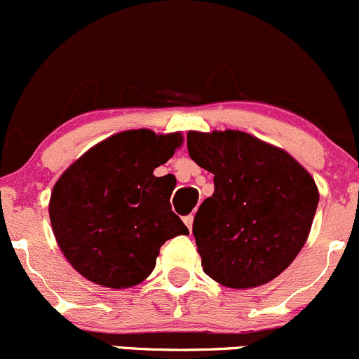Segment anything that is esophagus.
I'll use <instances>...</instances> for the list:
<instances>
[{
    "label": "esophagus",
    "instance_id": "obj_1",
    "mask_svg": "<svg viewBox=\"0 0 359 359\" xmlns=\"http://www.w3.org/2000/svg\"><path fill=\"white\" fill-rule=\"evenodd\" d=\"M192 220H194V217L192 215H187V217H184V224L187 225V229L192 230Z\"/></svg>",
    "mask_w": 359,
    "mask_h": 359
}]
</instances>
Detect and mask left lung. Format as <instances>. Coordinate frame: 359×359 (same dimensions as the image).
<instances>
[{"instance_id":"8db88e82","label":"left lung","mask_w":359,"mask_h":359,"mask_svg":"<svg viewBox=\"0 0 359 359\" xmlns=\"http://www.w3.org/2000/svg\"><path fill=\"white\" fill-rule=\"evenodd\" d=\"M187 151L215 175L213 196L192 224L205 273L232 289L273 280L306 243L320 198L315 180L246 132H189Z\"/></svg>"}]
</instances>
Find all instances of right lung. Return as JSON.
<instances>
[{
	"label": "right lung",
	"mask_w": 359,
	"mask_h": 359,
	"mask_svg": "<svg viewBox=\"0 0 359 359\" xmlns=\"http://www.w3.org/2000/svg\"><path fill=\"white\" fill-rule=\"evenodd\" d=\"M180 144V134L120 132L60 177L50 218L79 273L104 287H132L154 270L168 239L189 233L170 206L173 177L153 175Z\"/></svg>",
	"instance_id": "right-lung-1"
}]
</instances>
